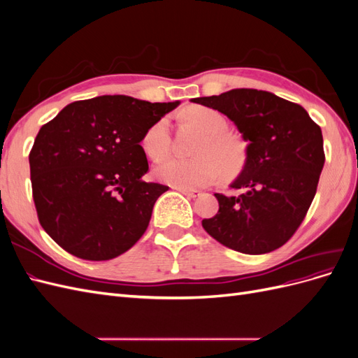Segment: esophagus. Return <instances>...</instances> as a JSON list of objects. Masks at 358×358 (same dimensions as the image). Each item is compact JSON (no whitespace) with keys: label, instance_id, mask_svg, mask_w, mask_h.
I'll list each match as a JSON object with an SVG mask.
<instances>
[{"label":"esophagus","instance_id":"1","mask_svg":"<svg viewBox=\"0 0 358 358\" xmlns=\"http://www.w3.org/2000/svg\"><path fill=\"white\" fill-rule=\"evenodd\" d=\"M178 191H179V192H182L183 196L189 197V199H196V197H199V196H200V191H197V189H183V188H179Z\"/></svg>","mask_w":358,"mask_h":358}]
</instances>
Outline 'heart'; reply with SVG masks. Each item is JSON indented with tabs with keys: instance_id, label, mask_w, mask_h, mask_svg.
Returning <instances> with one entry per match:
<instances>
[{
	"instance_id": "obj_1",
	"label": "heart",
	"mask_w": 358,
	"mask_h": 358,
	"mask_svg": "<svg viewBox=\"0 0 358 358\" xmlns=\"http://www.w3.org/2000/svg\"><path fill=\"white\" fill-rule=\"evenodd\" d=\"M183 116L208 134L197 149L199 157H171L161 161L155 167V176L170 187L194 189L206 187L218 178L221 171L227 178L239 175L246 162V149L241 140L227 134L229 121L225 116L203 106L189 107ZM142 145L145 152L154 159L169 154L171 136L167 117L158 119L148 128Z\"/></svg>"
}]
</instances>
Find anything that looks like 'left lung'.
Here are the masks:
<instances>
[{"instance_id": "1", "label": "left lung", "mask_w": 358, "mask_h": 358, "mask_svg": "<svg viewBox=\"0 0 358 358\" xmlns=\"http://www.w3.org/2000/svg\"><path fill=\"white\" fill-rule=\"evenodd\" d=\"M191 101L224 113L248 142L245 167L230 183L241 194H215L220 210L201 221L203 229L242 254L275 251L315 197L326 161L321 128L300 104L267 91L239 88Z\"/></svg>"}]
</instances>
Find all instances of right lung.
Returning a JSON list of instances; mask_svg holds the SVG:
<instances>
[{
  "label": "right lung",
  "instance_id": "obj_1",
  "mask_svg": "<svg viewBox=\"0 0 358 358\" xmlns=\"http://www.w3.org/2000/svg\"><path fill=\"white\" fill-rule=\"evenodd\" d=\"M179 103L101 95L66 106L40 128L29 154L32 197L61 248L104 262L143 236L169 187L142 179L149 166L140 142Z\"/></svg>",
  "mask_w": 358,
  "mask_h": 358
}]
</instances>
